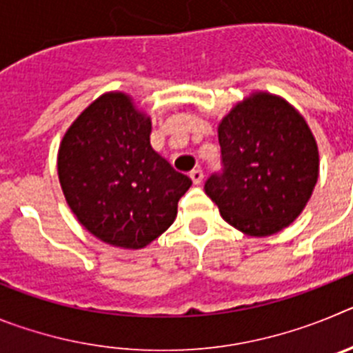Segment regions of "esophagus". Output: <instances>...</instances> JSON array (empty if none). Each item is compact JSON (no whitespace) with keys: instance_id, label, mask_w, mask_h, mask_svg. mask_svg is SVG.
Returning <instances> with one entry per match:
<instances>
[{"instance_id":"obj_1","label":"esophagus","mask_w":353,"mask_h":353,"mask_svg":"<svg viewBox=\"0 0 353 353\" xmlns=\"http://www.w3.org/2000/svg\"><path fill=\"white\" fill-rule=\"evenodd\" d=\"M189 176H191V180L194 185H198V183L203 182V171L201 170H192L191 173H189Z\"/></svg>"}]
</instances>
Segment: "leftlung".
Here are the masks:
<instances>
[{"label": "left lung", "mask_w": 353, "mask_h": 353, "mask_svg": "<svg viewBox=\"0 0 353 353\" xmlns=\"http://www.w3.org/2000/svg\"><path fill=\"white\" fill-rule=\"evenodd\" d=\"M221 173L205 192L226 223L251 236L281 232L304 210L318 180V146L286 101L254 93L219 125Z\"/></svg>", "instance_id": "obj_1"}]
</instances>
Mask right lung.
<instances>
[{
  "label": "right lung",
  "mask_w": 353,
  "mask_h": 353,
  "mask_svg": "<svg viewBox=\"0 0 353 353\" xmlns=\"http://www.w3.org/2000/svg\"><path fill=\"white\" fill-rule=\"evenodd\" d=\"M152 121L125 93H105L65 134L58 174L68 207L97 239L141 249L173 224L191 179L150 145Z\"/></svg>",
  "instance_id": "right-lung-1"
}]
</instances>
